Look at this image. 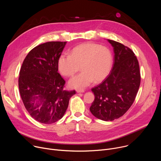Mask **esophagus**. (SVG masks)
Segmentation results:
<instances>
[{
  "mask_svg": "<svg viewBox=\"0 0 161 161\" xmlns=\"http://www.w3.org/2000/svg\"><path fill=\"white\" fill-rule=\"evenodd\" d=\"M76 92L78 93H83V92H84L85 90H84V89H78V90H76Z\"/></svg>",
  "mask_w": 161,
  "mask_h": 161,
  "instance_id": "1",
  "label": "esophagus"
}]
</instances>
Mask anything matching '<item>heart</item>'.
Instances as JSON below:
<instances>
[{
	"mask_svg": "<svg viewBox=\"0 0 161 161\" xmlns=\"http://www.w3.org/2000/svg\"><path fill=\"white\" fill-rule=\"evenodd\" d=\"M111 51L104 46L92 42L80 44L70 52V55L62 54L58 58L59 73L67 77L73 76L80 70L82 72L73 77L69 82L74 88L81 89L94 81L99 83L109 75L112 66Z\"/></svg>",
	"mask_w": 161,
	"mask_h": 161,
	"instance_id": "obj_1",
	"label": "heart"
}]
</instances>
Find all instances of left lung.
<instances>
[{"mask_svg":"<svg viewBox=\"0 0 161 161\" xmlns=\"http://www.w3.org/2000/svg\"><path fill=\"white\" fill-rule=\"evenodd\" d=\"M108 41L113 47V65L106 79L92 88L95 99L90 111L100 120L113 121L123 116L133 104L141 75L138 60L132 50L120 42Z\"/></svg>","mask_w":161,"mask_h":161,"instance_id":"1","label":"left lung"}]
</instances>
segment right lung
Here are the masks:
<instances>
[{"label": "right lung", "instance_id": "add662e5", "mask_svg": "<svg viewBox=\"0 0 161 161\" xmlns=\"http://www.w3.org/2000/svg\"><path fill=\"white\" fill-rule=\"evenodd\" d=\"M67 42L50 41L31 50L25 58L18 78L19 94L30 115L51 124L61 119L76 91L64 90L65 80L57 61Z\"/></svg>", "mask_w": 161, "mask_h": 161}]
</instances>
